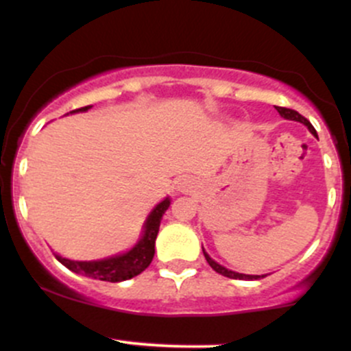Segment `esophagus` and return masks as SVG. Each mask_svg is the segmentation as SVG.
Instances as JSON below:
<instances>
[{
    "instance_id": "obj_1",
    "label": "esophagus",
    "mask_w": 351,
    "mask_h": 351,
    "mask_svg": "<svg viewBox=\"0 0 351 351\" xmlns=\"http://www.w3.org/2000/svg\"><path fill=\"white\" fill-rule=\"evenodd\" d=\"M182 186H186V182H183V183H182Z\"/></svg>"
}]
</instances>
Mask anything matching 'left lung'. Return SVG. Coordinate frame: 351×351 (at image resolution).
I'll return each instance as SVG.
<instances>
[{"label":"left lung","instance_id":"left-lung-1","mask_svg":"<svg viewBox=\"0 0 351 351\" xmlns=\"http://www.w3.org/2000/svg\"><path fill=\"white\" fill-rule=\"evenodd\" d=\"M275 108H277V112L280 113V115L284 117V119H289V120H295V122H300V123H304V125H307V129H309L311 132H313L314 136H316V129H314V127L311 125V122H309V120H307L306 117H302V115H300L299 112H295V110L285 108V107H275ZM202 251H204V256H205V260H207V263L210 265V267L214 268V270L217 271V274L224 275V277H229V278H239V280H258V278H263V277H265V275H244V274H238V271L228 270V268H224V267H222V265H219L217 261H214V260H212V258L208 256L207 253H205V250H204V247H202Z\"/></svg>","mask_w":351,"mask_h":351}]
</instances>
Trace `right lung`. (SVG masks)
Wrapping results in <instances>:
<instances>
[{
    "instance_id": "add662e5",
    "label": "right lung",
    "mask_w": 351,
    "mask_h": 351,
    "mask_svg": "<svg viewBox=\"0 0 351 351\" xmlns=\"http://www.w3.org/2000/svg\"><path fill=\"white\" fill-rule=\"evenodd\" d=\"M90 107H81L73 112H86ZM169 207V198H165L161 204L156 205V208L149 214L146 224H144V234L141 241L136 244L127 253L119 254V256L105 258V260L98 261H73L67 258L56 254L59 261L69 268L74 274L84 275V277L97 278V280L104 282H123L129 278L136 277V275L143 274L147 267L151 265L154 256V243L156 236H158L159 224H161V217Z\"/></svg>"
}]
</instances>
